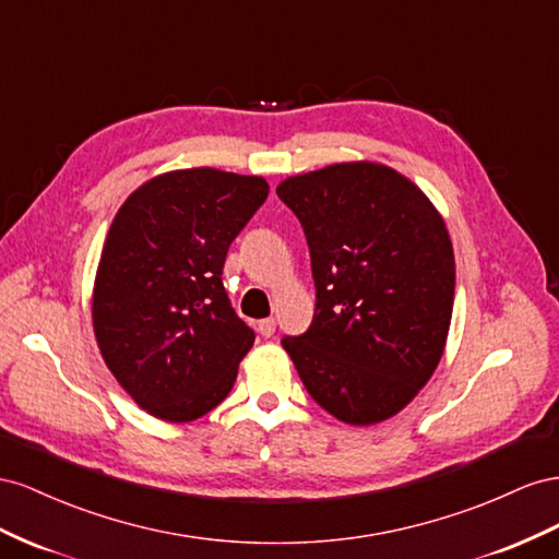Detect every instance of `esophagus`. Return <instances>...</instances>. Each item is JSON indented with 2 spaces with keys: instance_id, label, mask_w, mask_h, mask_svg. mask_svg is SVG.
<instances>
[{
  "instance_id": "obj_1",
  "label": "esophagus",
  "mask_w": 559,
  "mask_h": 559,
  "mask_svg": "<svg viewBox=\"0 0 559 559\" xmlns=\"http://www.w3.org/2000/svg\"><path fill=\"white\" fill-rule=\"evenodd\" d=\"M258 330H260L262 337H271V334L276 332V321H274V318H264V321L258 323Z\"/></svg>"
}]
</instances>
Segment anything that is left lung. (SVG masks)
<instances>
[{
    "label": "left lung",
    "instance_id": "obj_1",
    "mask_svg": "<svg viewBox=\"0 0 559 559\" xmlns=\"http://www.w3.org/2000/svg\"><path fill=\"white\" fill-rule=\"evenodd\" d=\"M276 194L301 222L316 283L309 330L281 344L332 417L384 421L426 386L448 342L456 271L444 219L372 162L295 175Z\"/></svg>",
    "mask_w": 559,
    "mask_h": 559
}]
</instances>
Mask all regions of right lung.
<instances>
[{"label": "right lung", "instance_id": "1", "mask_svg": "<svg viewBox=\"0 0 559 559\" xmlns=\"http://www.w3.org/2000/svg\"><path fill=\"white\" fill-rule=\"evenodd\" d=\"M266 194L258 175L170 170L111 219L93 332L109 372L152 417L194 421L229 395L254 332L231 309L222 266Z\"/></svg>", "mask_w": 559, "mask_h": 559}]
</instances>
